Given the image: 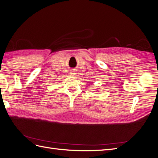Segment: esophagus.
I'll use <instances>...</instances> for the list:
<instances>
[{
    "label": "esophagus",
    "mask_w": 158,
    "mask_h": 158,
    "mask_svg": "<svg viewBox=\"0 0 158 158\" xmlns=\"http://www.w3.org/2000/svg\"><path fill=\"white\" fill-rule=\"evenodd\" d=\"M71 74H72V75H75V72H71Z\"/></svg>",
    "instance_id": "34e87169"
}]
</instances>
